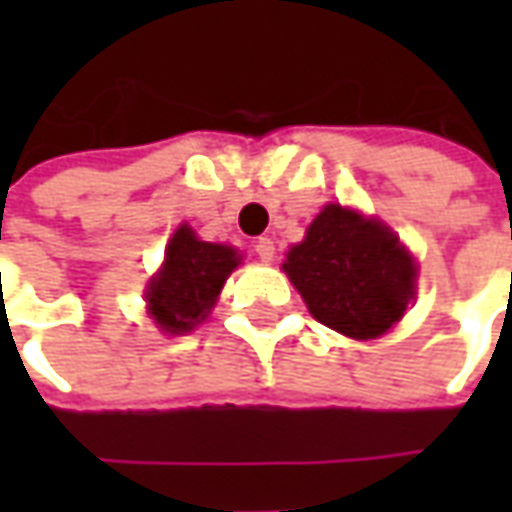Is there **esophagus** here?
<instances>
[{"instance_id": "34e87169", "label": "esophagus", "mask_w": 512, "mask_h": 512, "mask_svg": "<svg viewBox=\"0 0 512 512\" xmlns=\"http://www.w3.org/2000/svg\"><path fill=\"white\" fill-rule=\"evenodd\" d=\"M255 255L260 257L263 263H271V260H274V241H271V238H257Z\"/></svg>"}]
</instances>
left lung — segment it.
I'll list each match as a JSON object with an SVG mask.
<instances>
[{
	"instance_id": "left-lung-1",
	"label": "left lung",
	"mask_w": 512,
	"mask_h": 512,
	"mask_svg": "<svg viewBox=\"0 0 512 512\" xmlns=\"http://www.w3.org/2000/svg\"><path fill=\"white\" fill-rule=\"evenodd\" d=\"M315 321L354 340H373L414 299V260L397 235L359 213L326 205L285 263Z\"/></svg>"
}]
</instances>
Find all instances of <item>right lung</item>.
I'll use <instances>...</instances> for the list:
<instances>
[{
  "label": "right lung",
  "instance_id": "1",
  "mask_svg": "<svg viewBox=\"0 0 512 512\" xmlns=\"http://www.w3.org/2000/svg\"><path fill=\"white\" fill-rule=\"evenodd\" d=\"M235 249L200 241L191 227L169 238L164 266L147 285V310L169 334L191 332L208 318L224 279L238 266Z\"/></svg>",
  "mask_w": 512,
  "mask_h": 512
}]
</instances>
